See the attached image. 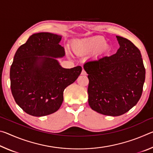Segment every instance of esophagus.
Returning <instances> with one entry per match:
<instances>
[{"mask_svg": "<svg viewBox=\"0 0 153 153\" xmlns=\"http://www.w3.org/2000/svg\"><path fill=\"white\" fill-rule=\"evenodd\" d=\"M81 74H82V75H86L87 74H86V71L84 70V69H82V71Z\"/></svg>", "mask_w": 153, "mask_h": 153, "instance_id": "esophagus-1", "label": "esophagus"}]
</instances>
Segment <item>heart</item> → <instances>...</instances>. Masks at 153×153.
Here are the masks:
<instances>
[{
    "label": "heart",
    "instance_id": "heart-1",
    "mask_svg": "<svg viewBox=\"0 0 153 153\" xmlns=\"http://www.w3.org/2000/svg\"><path fill=\"white\" fill-rule=\"evenodd\" d=\"M106 42L107 41L103 37L96 36L78 42L77 47L83 52H94L97 51L99 54L107 53L111 51V48Z\"/></svg>",
    "mask_w": 153,
    "mask_h": 153
}]
</instances>
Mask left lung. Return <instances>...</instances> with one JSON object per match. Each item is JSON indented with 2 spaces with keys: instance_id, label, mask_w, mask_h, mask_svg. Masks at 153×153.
Wrapping results in <instances>:
<instances>
[{
  "instance_id": "1",
  "label": "left lung",
  "mask_w": 153,
  "mask_h": 153,
  "mask_svg": "<svg viewBox=\"0 0 153 153\" xmlns=\"http://www.w3.org/2000/svg\"><path fill=\"white\" fill-rule=\"evenodd\" d=\"M116 38L120 46L117 53L84 65L90 107L108 116L123 115L137 104L146 73L139 49L125 38Z\"/></svg>"
}]
</instances>
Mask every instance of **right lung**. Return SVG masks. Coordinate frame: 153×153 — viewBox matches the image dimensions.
<instances>
[{
    "label": "right lung",
    "mask_w": 153,
    "mask_h": 153,
    "mask_svg": "<svg viewBox=\"0 0 153 153\" xmlns=\"http://www.w3.org/2000/svg\"><path fill=\"white\" fill-rule=\"evenodd\" d=\"M61 38L48 32L33 33L15 53L10 69L11 92L30 115L42 117L59 110L64 90L81 74V66L65 69L56 59L65 55Z\"/></svg>",
    "instance_id": "add662e5"
}]
</instances>
